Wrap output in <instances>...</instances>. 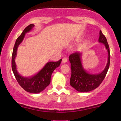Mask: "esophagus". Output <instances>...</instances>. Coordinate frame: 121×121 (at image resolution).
Instances as JSON below:
<instances>
[{
    "label": "esophagus",
    "mask_w": 121,
    "mask_h": 121,
    "mask_svg": "<svg viewBox=\"0 0 121 121\" xmlns=\"http://www.w3.org/2000/svg\"><path fill=\"white\" fill-rule=\"evenodd\" d=\"M66 62H67V59H66V58H65V57L63 58L62 60V63L65 64V63H66Z\"/></svg>",
    "instance_id": "esophagus-1"
}]
</instances>
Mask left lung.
I'll return each instance as SVG.
<instances>
[{
	"label": "left lung",
	"mask_w": 121,
	"mask_h": 121,
	"mask_svg": "<svg viewBox=\"0 0 121 121\" xmlns=\"http://www.w3.org/2000/svg\"><path fill=\"white\" fill-rule=\"evenodd\" d=\"M99 43L105 45L108 51V57L106 65L103 71L98 74H91L86 71L82 64L81 57L82 54L80 52H75L69 56L72 74L70 79V84L76 91L80 92H88L96 89L99 86L106 76L109 69L110 61L109 47L106 38L101 30L99 31Z\"/></svg>",
	"instance_id": "1"
}]
</instances>
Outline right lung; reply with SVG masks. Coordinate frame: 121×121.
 I'll return each mask as SVG.
<instances>
[{
    "label": "right lung",
    "mask_w": 121,
    "mask_h": 121,
    "mask_svg": "<svg viewBox=\"0 0 121 121\" xmlns=\"http://www.w3.org/2000/svg\"><path fill=\"white\" fill-rule=\"evenodd\" d=\"M34 27V24L29 25L16 39L12 55V69L17 82L22 88L30 93L37 94L44 91L49 85L51 82V75L54 70L60 66L62 59H60L57 62L51 61L47 62L38 73L31 77H24L18 73L15 61L17 55L18 47L23 41L25 35L32 30Z\"/></svg>",
    "instance_id": "obj_1"
}]
</instances>
